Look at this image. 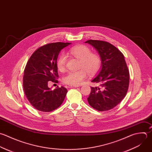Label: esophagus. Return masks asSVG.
Listing matches in <instances>:
<instances>
[{
    "label": "esophagus",
    "mask_w": 152,
    "mask_h": 152,
    "mask_svg": "<svg viewBox=\"0 0 152 152\" xmlns=\"http://www.w3.org/2000/svg\"><path fill=\"white\" fill-rule=\"evenodd\" d=\"M79 86H78V85H69V88H77V87H79Z\"/></svg>",
    "instance_id": "esophagus-1"
}]
</instances>
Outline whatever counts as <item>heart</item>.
<instances>
[{
	"mask_svg": "<svg viewBox=\"0 0 152 152\" xmlns=\"http://www.w3.org/2000/svg\"><path fill=\"white\" fill-rule=\"evenodd\" d=\"M69 53L73 57L79 60L78 69L76 72H70L66 75L63 81L69 85H79L87 77L88 73L91 75L97 73L101 69L102 60L99 55L92 53L89 47L85 45H79L72 47ZM67 57L64 54H61L57 60V67L58 70H64L66 65Z\"/></svg>",
	"mask_w": 152,
	"mask_h": 152,
	"instance_id": "heart-1",
	"label": "heart"
}]
</instances>
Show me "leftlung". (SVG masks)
Segmentation results:
<instances>
[{
    "label": "left lung",
    "instance_id": "8db88e82",
    "mask_svg": "<svg viewBox=\"0 0 152 152\" xmlns=\"http://www.w3.org/2000/svg\"><path fill=\"white\" fill-rule=\"evenodd\" d=\"M85 43L92 45L102 60L101 69L92 80L99 83V86L91 87L88 103L97 111H108L126 96L129 86V70L123 54L113 44L94 39Z\"/></svg>",
    "mask_w": 152,
    "mask_h": 152
}]
</instances>
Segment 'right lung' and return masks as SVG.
<instances>
[{"label":"right lung","mask_w":152,"mask_h":152,"mask_svg":"<svg viewBox=\"0 0 152 152\" xmlns=\"http://www.w3.org/2000/svg\"><path fill=\"white\" fill-rule=\"evenodd\" d=\"M70 42H54L44 45L31 55L25 66L23 88L30 104L38 111L50 112L63 103L67 90L63 86L51 90L48 81L57 82L58 77L57 60L60 51Z\"/></svg>","instance_id":"right-lung-1"}]
</instances>
